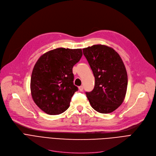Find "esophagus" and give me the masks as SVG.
<instances>
[{"instance_id": "34e87169", "label": "esophagus", "mask_w": 156, "mask_h": 156, "mask_svg": "<svg viewBox=\"0 0 156 156\" xmlns=\"http://www.w3.org/2000/svg\"><path fill=\"white\" fill-rule=\"evenodd\" d=\"M78 88H79V90H80V92H82V91H83V86H80V87H78Z\"/></svg>"}]
</instances>
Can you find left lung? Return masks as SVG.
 <instances>
[{"label": "left lung", "mask_w": 156, "mask_h": 156, "mask_svg": "<svg viewBox=\"0 0 156 156\" xmlns=\"http://www.w3.org/2000/svg\"><path fill=\"white\" fill-rule=\"evenodd\" d=\"M95 77L93 90L86 92L92 108L102 114L111 113L123 102L128 76L121 57L114 49L104 45L83 48Z\"/></svg>", "instance_id": "8db88e82"}]
</instances>
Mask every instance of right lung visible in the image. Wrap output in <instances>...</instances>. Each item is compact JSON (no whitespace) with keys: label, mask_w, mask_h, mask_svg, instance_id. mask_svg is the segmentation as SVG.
I'll return each mask as SVG.
<instances>
[{"label":"right lung","mask_w":156,"mask_h":156,"mask_svg":"<svg viewBox=\"0 0 156 156\" xmlns=\"http://www.w3.org/2000/svg\"><path fill=\"white\" fill-rule=\"evenodd\" d=\"M82 55L81 48H57L40 56L32 71L30 89L33 100L41 110L57 115L68 109L78 90L73 83V68Z\"/></svg>","instance_id":"add662e5"}]
</instances>
